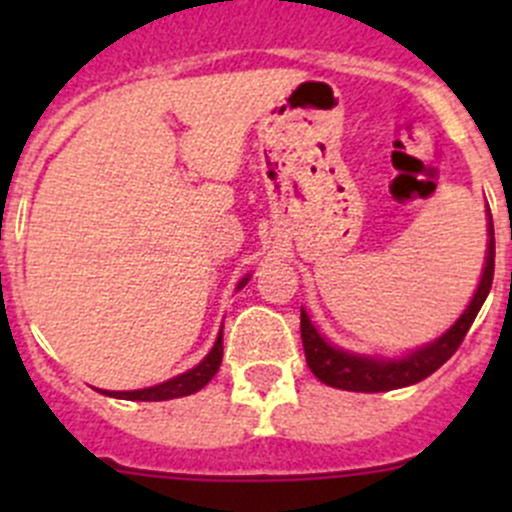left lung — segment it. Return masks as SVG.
Instances as JSON below:
<instances>
[{
    "mask_svg": "<svg viewBox=\"0 0 512 512\" xmlns=\"http://www.w3.org/2000/svg\"><path fill=\"white\" fill-rule=\"evenodd\" d=\"M488 213V250H485V265L483 275H480L478 289L473 294V299L468 302V307L463 309L461 317L446 329L438 339L416 347L414 352L396 356H371V354H359L349 352V349L337 347L329 339H324V334L314 327V322L309 319L307 309L302 307V317H299V332H302V344H304V356H307V366L312 369V374L317 376L322 384L334 386V389L344 391H364V394H376V391H391V389H404V386L418 384L426 376H431L433 371L441 369L456 349L461 347L463 337L471 329L473 319L483 307L485 297H488L490 285H493V270H495V237H493V218Z\"/></svg>",
    "mask_w": 512,
    "mask_h": 512,
    "instance_id": "left-lung-1",
    "label": "left lung"
}]
</instances>
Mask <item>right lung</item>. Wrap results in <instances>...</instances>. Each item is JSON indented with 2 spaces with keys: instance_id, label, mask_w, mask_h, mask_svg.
Wrapping results in <instances>:
<instances>
[{
  "instance_id": "add662e5",
  "label": "right lung",
  "mask_w": 512,
  "mask_h": 512,
  "mask_svg": "<svg viewBox=\"0 0 512 512\" xmlns=\"http://www.w3.org/2000/svg\"><path fill=\"white\" fill-rule=\"evenodd\" d=\"M250 282V275L242 277L237 282V289H242ZM220 361H223V327H220L218 339H215L213 349L205 354V359L200 364H195L193 369L183 371V374L173 376V379L163 381V384L148 386V389H136V391H101L103 396H113V399H126V401H168V399H180V396H190L195 391L203 389L220 369Z\"/></svg>"
}]
</instances>
